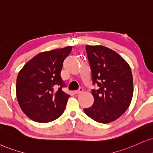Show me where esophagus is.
<instances>
[{
  "mask_svg": "<svg viewBox=\"0 0 153 153\" xmlns=\"http://www.w3.org/2000/svg\"><path fill=\"white\" fill-rule=\"evenodd\" d=\"M82 92H83V89H82V88H80V89H79V90H75V92H74V93H75V94H79L82 93Z\"/></svg>",
  "mask_w": 153,
  "mask_h": 153,
  "instance_id": "esophagus-1",
  "label": "esophagus"
}]
</instances>
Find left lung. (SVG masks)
I'll return each instance as SVG.
<instances>
[{
  "instance_id": "1",
  "label": "left lung",
  "mask_w": 153,
  "mask_h": 153,
  "mask_svg": "<svg viewBox=\"0 0 153 153\" xmlns=\"http://www.w3.org/2000/svg\"><path fill=\"white\" fill-rule=\"evenodd\" d=\"M93 84L94 103L85 113L97 122L108 123L128 109L133 94V80L128 63L119 53L104 46H86Z\"/></svg>"
}]
</instances>
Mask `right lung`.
I'll return each mask as SVG.
<instances>
[{"mask_svg": "<svg viewBox=\"0 0 153 153\" xmlns=\"http://www.w3.org/2000/svg\"><path fill=\"white\" fill-rule=\"evenodd\" d=\"M72 46L44 51L25 64L16 81V96L22 111L30 119L48 123L61 117L70 97L62 90L64 59ZM59 86L58 90H54Z\"/></svg>", "mask_w": 153, "mask_h": 153, "instance_id": "add662e5", "label": "right lung"}]
</instances>
